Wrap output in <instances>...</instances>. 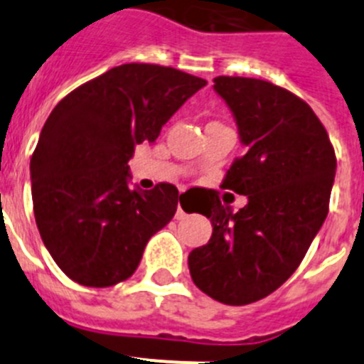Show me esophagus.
<instances>
[{
  "label": "esophagus",
  "mask_w": 364,
  "mask_h": 364,
  "mask_svg": "<svg viewBox=\"0 0 364 364\" xmlns=\"http://www.w3.org/2000/svg\"><path fill=\"white\" fill-rule=\"evenodd\" d=\"M175 217L178 218V220H180V218H184V217H186V211L182 210V205H180V202H178V210H176V215H175Z\"/></svg>",
  "instance_id": "34e87169"
}]
</instances>
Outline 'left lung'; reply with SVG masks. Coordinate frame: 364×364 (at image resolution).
<instances>
[{
    "mask_svg": "<svg viewBox=\"0 0 364 364\" xmlns=\"http://www.w3.org/2000/svg\"><path fill=\"white\" fill-rule=\"evenodd\" d=\"M246 153L222 188L244 195L233 211L215 193L197 213L211 220L210 242L188 257L193 282L215 301L242 306L290 279L328 215L336 153L310 105L264 80L218 76Z\"/></svg>",
    "mask_w": 364,
    "mask_h": 364,
    "instance_id": "left-lung-1",
    "label": "left lung"
}]
</instances>
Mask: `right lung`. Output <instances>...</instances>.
<instances>
[{
	"mask_svg": "<svg viewBox=\"0 0 364 364\" xmlns=\"http://www.w3.org/2000/svg\"><path fill=\"white\" fill-rule=\"evenodd\" d=\"M205 83L173 67L125 63L53 109L31 159L32 204L45 247L74 282L129 279L147 240L173 218L178 189L131 188L127 162Z\"/></svg>",
	"mask_w": 364,
	"mask_h": 364,
	"instance_id": "right-lung-1",
	"label": "right lung"
}]
</instances>
